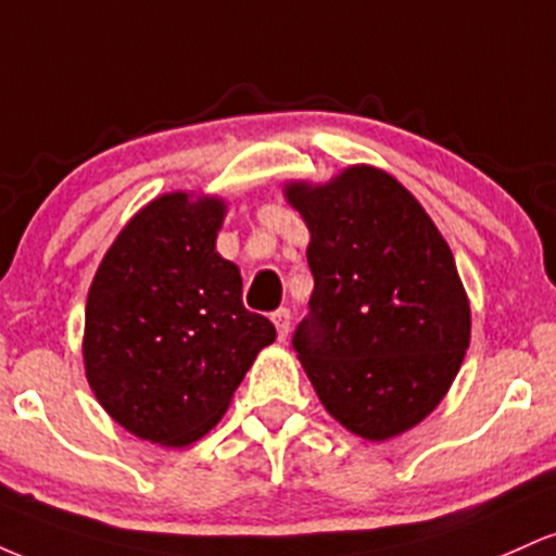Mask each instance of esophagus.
I'll return each instance as SVG.
<instances>
[{
    "mask_svg": "<svg viewBox=\"0 0 556 556\" xmlns=\"http://www.w3.org/2000/svg\"><path fill=\"white\" fill-rule=\"evenodd\" d=\"M271 321H274V327H277L279 340H285V337L290 334V327H292V314H290V308H279V311H274V314H271Z\"/></svg>",
    "mask_w": 556,
    "mask_h": 556,
    "instance_id": "esophagus-1",
    "label": "esophagus"
}]
</instances>
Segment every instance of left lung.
I'll list each match as a JSON object with an SVG mask.
<instances>
[{"label":"left lung","mask_w":556,"mask_h":556,"mask_svg":"<svg viewBox=\"0 0 556 556\" xmlns=\"http://www.w3.org/2000/svg\"><path fill=\"white\" fill-rule=\"evenodd\" d=\"M285 193L311 229L314 274L292 348L342 426L371 442L397 437L442 402L470 342L450 245L381 169L350 167Z\"/></svg>","instance_id":"1"}]
</instances>
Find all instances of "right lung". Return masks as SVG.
<instances>
[{
	"mask_svg": "<svg viewBox=\"0 0 556 556\" xmlns=\"http://www.w3.org/2000/svg\"><path fill=\"white\" fill-rule=\"evenodd\" d=\"M222 219L216 198H156L117 235L88 290V384L149 442L203 437L277 337L269 318L242 305L238 266L216 253Z\"/></svg>",
	"mask_w": 556,
	"mask_h": 556,
	"instance_id": "1",
	"label": "right lung"
}]
</instances>
